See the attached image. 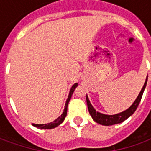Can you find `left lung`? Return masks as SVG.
<instances>
[{
	"label": "left lung",
	"instance_id": "8db88e82",
	"mask_svg": "<svg viewBox=\"0 0 151 151\" xmlns=\"http://www.w3.org/2000/svg\"><path fill=\"white\" fill-rule=\"evenodd\" d=\"M146 82H147V78H146V82L145 84L143 86L142 91L140 92V94L137 96V98L136 99V100L134 101L133 104L131 105V107L127 109L126 111H122L120 113L116 114V115H104V114H102L100 112H98L95 110V108H93V106L90 103L88 97L86 95V104H87V107H88V111L91 114V116L93 118V120H95V122H97L98 124H103V125H112V124H119L123 122L124 120H125L127 118L133 115L134 113V111H136V109L139 105V103L142 99V97L143 92L145 90V87L146 86Z\"/></svg>",
	"mask_w": 151,
	"mask_h": 151
}]
</instances>
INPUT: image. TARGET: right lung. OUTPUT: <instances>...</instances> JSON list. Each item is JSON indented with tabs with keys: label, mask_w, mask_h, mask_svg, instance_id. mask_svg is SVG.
I'll list each match as a JSON object with an SVG mask.
<instances>
[{
	"label": "right lung",
	"mask_w": 151,
	"mask_h": 151,
	"mask_svg": "<svg viewBox=\"0 0 151 151\" xmlns=\"http://www.w3.org/2000/svg\"><path fill=\"white\" fill-rule=\"evenodd\" d=\"M78 86V83H75L74 85H73L72 88L70 90V91H69V95L68 96V99H67V100H66L65 103V109H64V111H63L62 115L59 116L56 120H55L53 122H51V123L48 124H33V126L35 127H37V128H40V129H53V128H55V127L58 126L59 124L62 123L64 120H65V118L66 115H67V107H68V104H69V102L70 100V99H71V96H72L73 93L74 91V90L75 88Z\"/></svg>",
	"instance_id": "right-lung-1"
}]
</instances>
